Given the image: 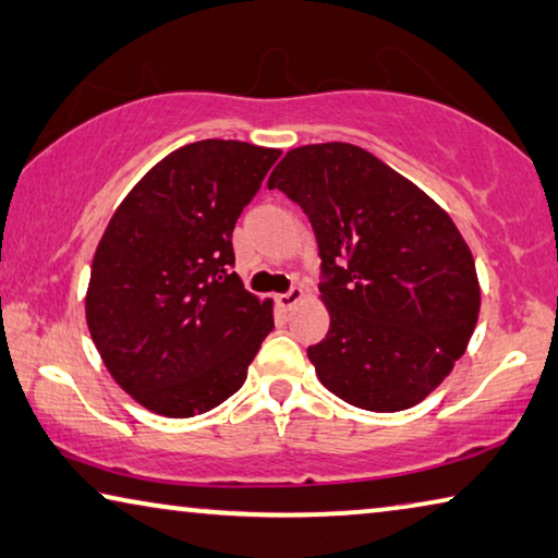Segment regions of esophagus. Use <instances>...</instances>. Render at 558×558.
Returning <instances> with one entry per match:
<instances>
[{"label": "esophagus", "instance_id": "1", "mask_svg": "<svg viewBox=\"0 0 558 558\" xmlns=\"http://www.w3.org/2000/svg\"><path fill=\"white\" fill-rule=\"evenodd\" d=\"M304 299H306V291L302 287H294V289H289L287 294H279L277 296V304L284 308V312H289V308H294L296 304H302Z\"/></svg>", "mask_w": 558, "mask_h": 558}]
</instances>
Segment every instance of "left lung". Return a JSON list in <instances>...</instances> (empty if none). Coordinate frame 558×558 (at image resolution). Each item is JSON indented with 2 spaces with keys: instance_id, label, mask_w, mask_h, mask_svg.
<instances>
[{
  "instance_id": "obj_1",
  "label": "left lung",
  "mask_w": 558,
  "mask_h": 558,
  "mask_svg": "<svg viewBox=\"0 0 558 558\" xmlns=\"http://www.w3.org/2000/svg\"><path fill=\"white\" fill-rule=\"evenodd\" d=\"M312 221L329 331L308 362L331 393L366 411L424 401L474 333L482 289L451 217L414 182L347 142L306 144L274 167Z\"/></svg>"
}]
</instances>
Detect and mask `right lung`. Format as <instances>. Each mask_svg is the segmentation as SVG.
<instances>
[{"label": "right lung", "mask_w": 558, "mask_h": 558, "mask_svg": "<svg viewBox=\"0 0 558 558\" xmlns=\"http://www.w3.org/2000/svg\"><path fill=\"white\" fill-rule=\"evenodd\" d=\"M279 154L234 140L179 147L134 184L99 239L84 299L92 341L154 414L219 407L274 329L271 299L231 271V231Z\"/></svg>", "instance_id": "right-lung-1"}]
</instances>
